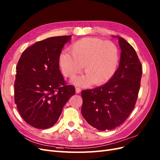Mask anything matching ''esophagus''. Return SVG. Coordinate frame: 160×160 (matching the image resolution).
<instances>
[{
  "label": "esophagus",
  "instance_id": "obj_1",
  "mask_svg": "<svg viewBox=\"0 0 160 160\" xmlns=\"http://www.w3.org/2000/svg\"><path fill=\"white\" fill-rule=\"evenodd\" d=\"M80 92H81V89L80 88H78V87H76V93L79 94Z\"/></svg>",
  "mask_w": 160,
  "mask_h": 160
}]
</instances>
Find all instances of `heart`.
Returning <instances> with one entry per match:
<instances>
[{"label":"heart","mask_w":160,"mask_h":160,"mask_svg":"<svg viewBox=\"0 0 160 160\" xmlns=\"http://www.w3.org/2000/svg\"><path fill=\"white\" fill-rule=\"evenodd\" d=\"M70 53L62 52L60 65L63 74L72 78L84 66L86 74L72 79L78 86H87L106 82L115 72L118 62V51L112 42L98 38H85L77 41L70 48Z\"/></svg>","instance_id":"b5f03b06"}]
</instances>
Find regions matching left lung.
Wrapping results in <instances>:
<instances>
[{
    "mask_svg": "<svg viewBox=\"0 0 160 160\" xmlns=\"http://www.w3.org/2000/svg\"><path fill=\"white\" fill-rule=\"evenodd\" d=\"M118 69L108 82L94 89L82 91V115L89 125L100 131L121 125L135 107L140 88L142 66L134 48L121 37Z\"/></svg>",
    "mask_w": 160,
    "mask_h": 160,
    "instance_id": "1",
    "label": "left lung"
}]
</instances>
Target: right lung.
I'll return each mask as SVG.
<instances>
[{
	"label": "right lung",
	"instance_id": "add662e5",
	"mask_svg": "<svg viewBox=\"0 0 160 160\" xmlns=\"http://www.w3.org/2000/svg\"><path fill=\"white\" fill-rule=\"evenodd\" d=\"M71 35L47 38L22 52L16 68L15 102L21 117L37 129L53 126L75 88L59 69L62 48Z\"/></svg>",
	"mask_w": 160,
	"mask_h": 160
}]
</instances>
